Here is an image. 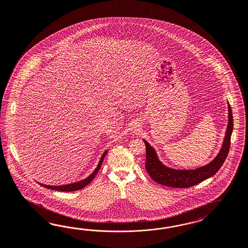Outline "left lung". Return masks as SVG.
I'll list each match as a JSON object with an SVG mask.
<instances>
[{"instance_id":"1","label":"left lung","mask_w":248,"mask_h":248,"mask_svg":"<svg viewBox=\"0 0 248 248\" xmlns=\"http://www.w3.org/2000/svg\"><path fill=\"white\" fill-rule=\"evenodd\" d=\"M233 113L228 103V124L225 131L223 145L217 155L210 163L195 169H174L164 165L158 158L155 148L147 141L143 140L146 147L145 168L151 178L158 184L173 188H186L206 180L217 173L225 162L230 148V140L233 132Z\"/></svg>"}]
</instances>
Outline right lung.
<instances>
[{
	"mask_svg": "<svg viewBox=\"0 0 248 248\" xmlns=\"http://www.w3.org/2000/svg\"><path fill=\"white\" fill-rule=\"evenodd\" d=\"M108 150H105L104 154L102 155V156L99 160L97 166L95 167V169L93 170V172L91 173L89 176H87L86 178H84L83 180L78 181V182H75L72 184H68V185H62V186H50V185H45V184H42L40 182H38V184L40 186H42L43 187L48 188V189H52V190H55V191H61V192H72V191H76V190H80L82 188L85 187L88 184H90L91 181L94 178V176L96 175L99 169L101 168L104 158H105L106 154H107Z\"/></svg>",
	"mask_w": 248,
	"mask_h": 248,
	"instance_id": "1",
	"label": "right lung"
}]
</instances>
